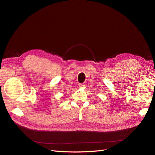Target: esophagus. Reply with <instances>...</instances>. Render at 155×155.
<instances>
[{"label": "esophagus", "mask_w": 155, "mask_h": 155, "mask_svg": "<svg viewBox=\"0 0 155 155\" xmlns=\"http://www.w3.org/2000/svg\"><path fill=\"white\" fill-rule=\"evenodd\" d=\"M87 86V85L85 83H83V84H79V87H81V88H83V87H85Z\"/></svg>", "instance_id": "1"}]
</instances>
